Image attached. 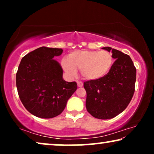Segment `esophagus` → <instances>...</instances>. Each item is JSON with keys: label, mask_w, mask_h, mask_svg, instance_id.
Returning a JSON list of instances; mask_svg holds the SVG:
<instances>
[{"label": "esophagus", "mask_w": 154, "mask_h": 154, "mask_svg": "<svg viewBox=\"0 0 154 154\" xmlns=\"http://www.w3.org/2000/svg\"><path fill=\"white\" fill-rule=\"evenodd\" d=\"M77 85L79 88H81V87H83V83H82L81 81H77Z\"/></svg>", "instance_id": "1"}]
</instances>
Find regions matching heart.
Wrapping results in <instances>:
<instances>
[{
	"instance_id": "heart-1",
	"label": "heart",
	"mask_w": 154,
	"mask_h": 154,
	"mask_svg": "<svg viewBox=\"0 0 154 154\" xmlns=\"http://www.w3.org/2000/svg\"><path fill=\"white\" fill-rule=\"evenodd\" d=\"M113 64L112 54L106 50H78L62 60V68L69 76H76L77 69H79L82 75L89 81L105 76Z\"/></svg>"
}]
</instances>
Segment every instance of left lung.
I'll list each match as a JSON object with an SVG mask.
<instances>
[{"instance_id":"1","label":"left lung","mask_w":154,"mask_h":154,"mask_svg":"<svg viewBox=\"0 0 154 154\" xmlns=\"http://www.w3.org/2000/svg\"><path fill=\"white\" fill-rule=\"evenodd\" d=\"M116 61L109 72L102 79L84 82L85 106L92 116L98 119H113L123 112L134 92L136 68L129 55L110 47Z\"/></svg>"}]
</instances>
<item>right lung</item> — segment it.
<instances>
[{"mask_svg": "<svg viewBox=\"0 0 154 154\" xmlns=\"http://www.w3.org/2000/svg\"><path fill=\"white\" fill-rule=\"evenodd\" d=\"M62 52L61 48L41 47L25 55L19 65L16 74L19 97L35 116L51 119L60 115L77 89L75 82L63 79V69L54 59Z\"/></svg>", "mask_w": 154, "mask_h": 154, "instance_id": "add662e5", "label": "right lung"}]
</instances>
